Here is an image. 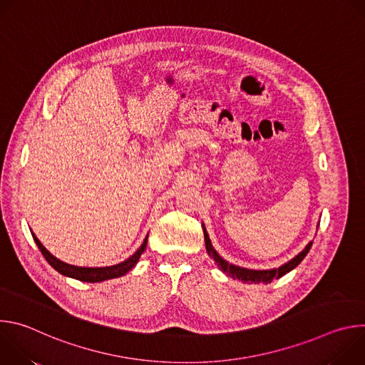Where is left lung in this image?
<instances>
[{
  "label": "left lung",
  "mask_w": 365,
  "mask_h": 365,
  "mask_svg": "<svg viewBox=\"0 0 365 365\" xmlns=\"http://www.w3.org/2000/svg\"><path fill=\"white\" fill-rule=\"evenodd\" d=\"M202 230H203V237H205V247H206V252L207 255H210L214 262L218 264V267L227 273L230 277L232 279H238L241 282H248V283H270L272 280H276V279H280L282 276H284L286 273L292 272L293 269H296L302 259L306 257V254L309 252L310 247H312V242L310 241L306 244V247L297 254L294 255L292 259H289L287 263L282 264L280 267H274V269H269V270H251V269H245V267H240V266H235V264H231L228 263L227 259H224L218 252L217 250L212 247V242H211V238L210 235H207V231L205 228V225L202 224Z\"/></svg>",
  "instance_id": "obj_1"
}]
</instances>
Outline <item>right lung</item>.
I'll return each mask as SVG.
<instances>
[{
    "mask_svg": "<svg viewBox=\"0 0 365 365\" xmlns=\"http://www.w3.org/2000/svg\"><path fill=\"white\" fill-rule=\"evenodd\" d=\"M31 235H33V240L37 244L38 250L41 251L43 257L46 258V262L51 267L66 277H72V279H76L79 282H86V283H99V282H106V280L121 277V276L127 274L138 263V258L144 252V250L147 247V238H148V234H147L143 244L140 245V248L133 255H130L127 259H124V262H121L118 264L108 266V267H79V266L68 264V263L62 262V259L56 258L53 254H50L46 250V247L38 241V238L33 234V231H31Z\"/></svg>",
    "mask_w": 365,
    "mask_h": 365,
    "instance_id": "obj_1",
    "label": "right lung"
}]
</instances>
